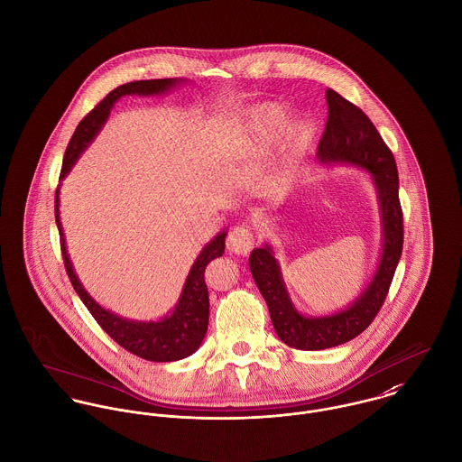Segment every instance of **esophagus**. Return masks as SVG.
Masks as SVG:
<instances>
[{"mask_svg":"<svg viewBox=\"0 0 462 462\" xmlns=\"http://www.w3.org/2000/svg\"><path fill=\"white\" fill-rule=\"evenodd\" d=\"M254 242H256V236L247 226H236L227 235V249L240 256H247L254 247Z\"/></svg>","mask_w":462,"mask_h":462,"instance_id":"1","label":"esophagus"}]
</instances>
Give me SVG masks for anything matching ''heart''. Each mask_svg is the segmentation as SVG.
<instances>
[{"instance_id":"heart-1","label":"heart","mask_w":462,"mask_h":462,"mask_svg":"<svg viewBox=\"0 0 462 462\" xmlns=\"http://www.w3.org/2000/svg\"><path fill=\"white\" fill-rule=\"evenodd\" d=\"M286 117L288 110L282 105L270 101L254 105L235 121L226 145L233 154H258L264 152L279 134L282 149L299 154L311 143L315 128L308 119H293L285 125Z\"/></svg>"}]
</instances>
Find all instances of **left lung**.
Masks as SVG:
<instances>
[{
	"label": "left lung",
	"instance_id": "1",
	"mask_svg": "<svg viewBox=\"0 0 462 462\" xmlns=\"http://www.w3.org/2000/svg\"><path fill=\"white\" fill-rule=\"evenodd\" d=\"M326 99L329 117L319 143L317 158L324 165H356L372 176L379 199L383 249L377 270L361 295L356 297L348 308L322 317H306L297 311L288 295L272 245L264 244L263 247L251 253L249 268L268 306L273 329L282 343L299 350L337 346L366 329L384 304L403 245L398 172L392 151L361 108L332 88H328Z\"/></svg>",
	"mask_w": 462,
	"mask_h": 462
}]
</instances>
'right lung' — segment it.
Returning a JSON list of instances; mask_svg holds the SVG:
<instances>
[{
    "mask_svg": "<svg viewBox=\"0 0 462 462\" xmlns=\"http://www.w3.org/2000/svg\"><path fill=\"white\" fill-rule=\"evenodd\" d=\"M183 81L185 79H178V78L140 79V81H130L114 88L88 116L83 117V121L78 125L76 132L70 136L66 154H64L60 180L66 178L72 165L81 156V152L92 143L96 134L101 132L117 99H121L123 96L165 94L167 90H171L172 87ZM59 206H60V189H57V194H55V218L60 233V245H62L67 275L76 293L79 295V299L83 300L90 315L96 319V322L101 326V329L105 330L114 341H117L123 348L147 361L169 363V361H178L192 356L206 336L208 319H209V299H208V286L204 282V270L211 260L220 258L224 254L227 233L220 231L209 244L202 247L198 260L194 262L187 275L183 291L174 310L169 315H165L162 320L140 322V320H130V319L119 317L110 310H105L83 288L67 254L66 236L60 222Z\"/></svg>",
    "mask_w": 462,
    "mask_h": 462,
    "instance_id": "add662e5",
    "label": "right lung"
}]
</instances>
